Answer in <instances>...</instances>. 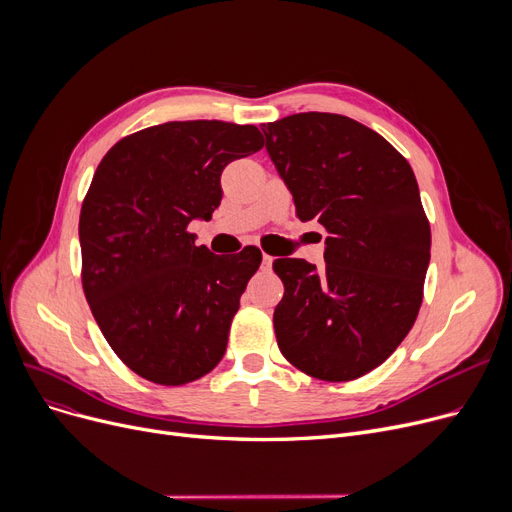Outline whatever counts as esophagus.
Here are the masks:
<instances>
[{
	"label": "esophagus",
	"mask_w": 512,
	"mask_h": 512,
	"mask_svg": "<svg viewBox=\"0 0 512 512\" xmlns=\"http://www.w3.org/2000/svg\"><path fill=\"white\" fill-rule=\"evenodd\" d=\"M272 263H274V257H272V255H267V253H263V259H261V267H263V270H270Z\"/></svg>",
	"instance_id": "esophagus-1"
}]
</instances>
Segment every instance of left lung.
I'll use <instances>...</instances> for the list:
<instances>
[{"instance_id": "left-lung-1", "label": "left lung", "mask_w": 512, "mask_h": 512, "mask_svg": "<svg viewBox=\"0 0 512 512\" xmlns=\"http://www.w3.org/2000/svg\"><path fill=\"white\" fill-rule=\"evenodd\" d=\"M263 134L299 220L330 234L321 272L274 261L280 353L311 378L357 380L396 351L423 301L432 230L415 174L378 132L340 114L286 116Z\"/></svg>"}]
</instances>
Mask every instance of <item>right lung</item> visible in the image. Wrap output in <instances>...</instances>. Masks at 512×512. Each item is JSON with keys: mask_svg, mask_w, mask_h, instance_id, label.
I'll use <instances>...</instances> for the list:
<instances>
[{"mask_svg": "<svg viewBox=\"0 0 512 512\" xmlns=\"http://www.w3.org/2000/svg\"><path fill=\"white\" fill-rule=\"evenodd\" d=\"M263 147L253 124L166 122L120 139L80 207L83 290L118 359L159 386H184L226 353L261 251L232 259L195 245L188 224L222 201L220 176Z\"/></svg>", "mask_w": 512, "mask_h": 512, "instance_id": "obj_1", "label": "right lung"}]
</instances>
